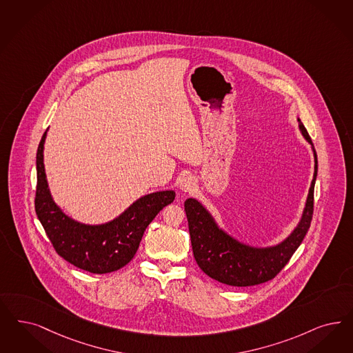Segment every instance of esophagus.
<instances>
[{"label": "esophagus", "mask_w": 353, "mask_h": 353, "mask_svg": "<svg viewBox=\"0 0 353 353\" xmlns=\"http://www.w3.org/2000/svg\"><path fill=\"white\" fill-rule=\"evenodd\" d=\"M195 186H196V183H195L193 176H185V177L180 180V189L185 192V193L193 192Z\"/></svg>", "instance_id": "34e87169"}]
</instances>
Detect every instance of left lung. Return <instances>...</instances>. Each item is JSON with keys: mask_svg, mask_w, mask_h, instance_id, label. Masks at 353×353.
<instances>
[{"mask_svg": "<svg viewBox=\"0 0 353 353\" xmlns=\"http://www.w3.org/2000/svg\"><path fill=\"white\" fill-rule=\"evenodd\" d=\"M299 128L314 152V176L303 218L283 243L270 248H253L239 243L227 232L220 230L214 218L196 199L189 198L185 201L193 254L198 266L210 278L233 287H250L266 283L279 274L303 243L313 218L318 160L313 142L300 119Z\"/></svg>", "mask_w": 353, "mask_h": 353, "instance_id": "1", "label": "left lung"}]
</instances>
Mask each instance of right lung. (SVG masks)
<instances>
[{
    "label": "right lung",
    "mask_w": 353,
    "mask_h": 353,
    "mask_svg": "<svg viewBox=\"0 0 353 353\" xmlns=\"http://www.w3.org/2000/svg\"><path fill=\"white\" fill-rule=\"evenodd\" d=\"M47 132L37 147L35 211L49 241L65 261L92 274H107L128 265L135 256L147 225L174 201L173 190L145 195L119 218L100 225H85L66 216L49 193L43 150Z\"/></svg>",
    "instance_id": "right-lung-1"
}]
</instances>
